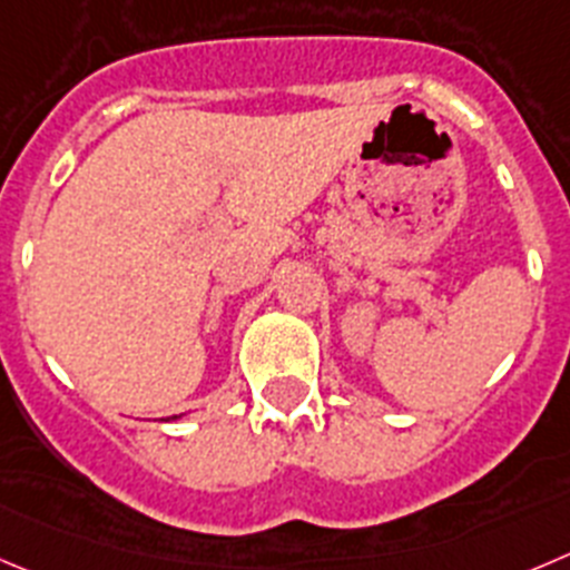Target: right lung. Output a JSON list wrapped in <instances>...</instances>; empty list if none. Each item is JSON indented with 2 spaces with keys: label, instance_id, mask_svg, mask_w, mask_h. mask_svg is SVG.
Wrapping results in <instances>:
<instances>
[{
  "label": "right lung",
  "instance_id": "add662e5",
  "mask_svg": "<svg viewBox=\"0 0 570 570\" xmlns=\"http://www.w3.org/2000/svg\"><path fill=\"white\" fill-rule=\"evenodd\" d=\"M167 420H181V414H176V416H167Z\"/></svg>",
  "mask_w": 570,
  "mask_h": 570
}]
</instances>
